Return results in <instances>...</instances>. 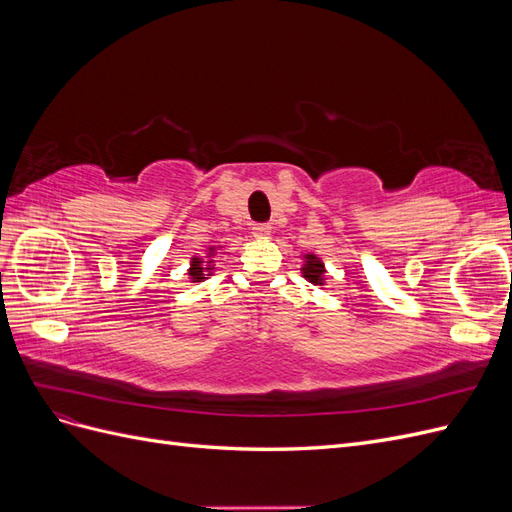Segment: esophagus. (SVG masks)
I'll list each match as a JSON object with an SVG mask.
<instances>
[{"label": "esophagus", "mask_w": 512, "mask_h": 512, "mask_svg": "<svg viewBox=\"0 0 512 512\" xmlns=\"http://www.w3.org/2000/svg\"><path fill=\"white\" fill-rule=\"evenodd\" d=\"M271 224H254L252 226V232H254V237H258V239H267L269 235H271Z\"/></svg>", "instance_id": "1"}]
</instances>
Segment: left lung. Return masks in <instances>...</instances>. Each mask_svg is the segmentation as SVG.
<instances>
[{"instance_id": "8db88e82", "label": "left lung", "mask_w": 512, "mask_h": 512, "mask_svg": "<svg viewBox=\"0 0 512 512\" xmlns=\"http://www.w3.org/2000/svg\"><path fill=\"white\" fill-rule=\"evenodd\" d=\"M305 265L301 267V273L307 282H312L316 286H322L324 284V273H327V269H324L322 260L316 256V254H305Z\"/></svg>"}]
</instances>
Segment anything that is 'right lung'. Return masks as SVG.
I'll use <instances>...</instances> for the list:
<instances>
[{"label":"right lung","instance_id":"1","mask_svg":"<svg viewBox=\"0 0 512 512\" xmlns=\"http://www.w3.org/2000/svg\"><path fill=\"white\" fill-rule=\"evenodd\" d=\"M215 254V247H209V256L207 258H211ZM213 265V260H209L207 265H205V260L203 258H192L190 260V280L192 282H203V280H207L205 275H211V271L215 269V267H211ZM207 270L208 273L205 274L204 271Z\"/></svg>","mask_w":512,"mask_h":512}]
</instances>
